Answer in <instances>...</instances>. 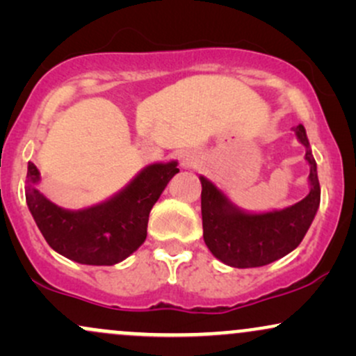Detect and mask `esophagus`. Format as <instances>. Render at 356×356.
I'll return each mask as SVG.
<instances>
[{
  "instance_id": "obj_1",
  "label": "esophagus",
  "mask_w": 356,
  "mask_h": 356,
  "mask_svg": "<svg viewBox=\"0 0 356 356\" xmlns=\"http://www.w3.org/2000/svg\"><path fill=\"white\" fill-rule=\"evenodd\" d=\"M197 162H199L197 155L192 154V152L184 154V155H182V159H181V164H182V167H187V169H189V167H195V165H197Z\"/></svg>"
}]
</instances>
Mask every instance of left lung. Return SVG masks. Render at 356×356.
Returning a JSON list of instances; mask_svg holds the SVG:
<instances>
[{"label": "left lung", "mask_w": 356, "mask_h": 356, "mask_svg": "<svg viewBox=\"0 0 356 356\" xmlns=\"http://www.w3.org/2000/svg\"><path fill=\"white\" fill-rule=\"evenodd\" d=\"M306 147L312 191L303 201L283 211L248 214L206 177H201V211L204 243L209 251L232 268H257L273 263L298 248L312 226L320 206V181L303 125L293 127Z\"/></svg>", "instance_id": "1"}]
</instances>
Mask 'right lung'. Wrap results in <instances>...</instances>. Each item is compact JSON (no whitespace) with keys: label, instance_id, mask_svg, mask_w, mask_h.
<instances>
[{"label":"right lung","instance_id":"add662e5","mask_svg":"<svg viewBox=\"0 0 356 356\" xmlns=\"http://www.w3.org/2000/svg\"><path fill=\"white\" fill-rule=\"evenodd\" d=\"M177 172V162L152 164L110 201L83 211H67L36 189L40 172L33 162H28L24 194L50 248L80 264L113 266L144 243L150 209Z\"/></svg>","mask_w":356,"mask_h":356}]
</instances>
